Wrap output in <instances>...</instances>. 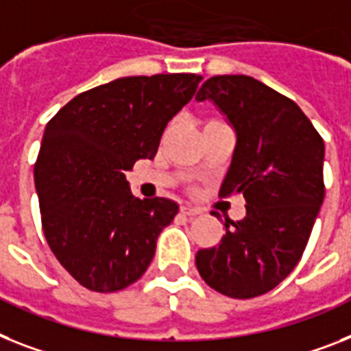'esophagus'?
Returning <instances> with one entry per match:
<instances>
[{"mask_svg":"<svg viewBox=\"0 0 351 351\" xmlns=\"http://www.w3.org/2000/svg\"><path fill=\"white\" fill-rule=\"evenodd\" d=\"M181 213H182V215H186V217H195V215H199V213H201V210H197V208L184 204V206H181Z\"/></svg>","mask_w":351,"mask_h":351,"instance_id":"34e87169","label":"esophagus"}]
</instances>
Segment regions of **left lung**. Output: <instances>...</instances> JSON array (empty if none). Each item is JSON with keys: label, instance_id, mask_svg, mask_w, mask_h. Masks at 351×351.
I'll use <instances>...</instances> for the list:
<instances>
[{"label": "left lung", "instance_id": "1", "mask_svg": "<svg viewBox=\"0 0 351 351\" xmlns=\"http://www.w3.org/2000/svg\"><path fill=\"white\" fill-rule=\"evenodd\" d=\"M195 98L213 100L237 130L219 197L247 202L215 247L197 251V271L224 296H262L291 274L311 239L325 197V143L294 100L247 75L208 78Z\"/></svg>", "mask_w": 351, "mask_h": 351}]
</instances>
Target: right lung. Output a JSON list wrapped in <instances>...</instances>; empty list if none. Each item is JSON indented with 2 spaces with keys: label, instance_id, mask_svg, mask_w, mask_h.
<instances>
[{
  "label": "right lung",
  "instance_id": "obj_1",
  "mask_svg": "<svg viewBox=\"0 0 351 351\" xmlns=\"http://www.w3.org/2000/svg\"><path fill=\"white\" fill-rule=\"evenodd\" d=\"M195 73L123 77L84 91L48 121L34 167L40 224L60 265L93 292L140 280L178 204L132 195L125 172L154 159L165 127L193 97Z\"/></svg>",
  "mask_w": 351,
  "mask_h": 351
}]
</instances>
